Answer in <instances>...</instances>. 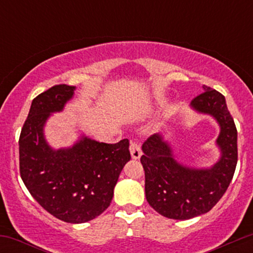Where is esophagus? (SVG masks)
I'll list each match as a JSON object with an SVG mask.
<instances>
[{
  "label": "esophagus",
  "instance_id": "34e87169",
  "mask_svg": "<svg viewBox=\"0 0 253 253\" xmlns=\"http://www.w3.org/2000/svg\"><path fill=\"white\" fill-rule=\"evenodd\" d=\"M130 155H132L133 159H139L141 156V146L138 141H132L129 145Z\"/></svg>",
  "mask_w": 253,
  "mask_h": 253
}]
</instances>
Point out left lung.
<instances>
[{"instance_id":"obj_1","label":"left lung","mask_w":253,"mask_h":253,"mask_svg":"<svg viewBox=\"0 0 253 253\" xmlns=\"http://www.w3.org/2000/svg\"><path fill=\"white\" fill-rule=\"evenodd\" d=\"M205 91L191 101L197 112L213 115L221 130L216 143L221 158L211 169H191L177 163L163 136L153 134L143 144L140 162L145 171V194L149 205L169 219L187 220L210 211L233 178L238 161L237 127L225 96L203 85Z\"/></svg>"}]
</instances>
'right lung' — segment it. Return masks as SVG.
<instances>
[{
    "label": "right lung",
    "mask_w": 253,
    "mask_h": 253,
    "mask_svg": "<svg viewBox=\"0 0 253 253\" xmlns=\"http://www.w3.org/2000/svg\"><path fill=\"white\" fill-rule=\"evenodd\" d=\"M74 90L58 84L32 101L19 139L20 175L43 210L65 222L82 223L109 207L130 153L128 139L106 144L84 136L70 149L58 151L46 144L43 125L51 113L63 109Z\"/></svg>",
    "instance_id": "obj_1"
}]
</instances>
